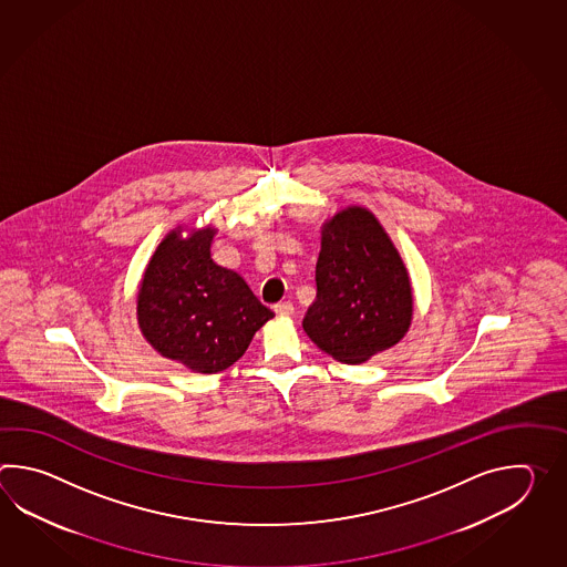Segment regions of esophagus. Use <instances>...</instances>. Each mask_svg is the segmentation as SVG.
<instances>
[{"instance_id": "esophagus-1", "label": "esophagus", "mask_w": 567, "mask_h": 567, "mask_svg": "<svg viewBox=\"0 0 567 567\" xmlns=\"http://www.w3.org/2000/svg\"><path fill=\"white\" fill-rule=\"evenodd\" d=\"M274 310H276L278 316H291L293 313V306L289 301H279V303L274 306Z\"/></svg>"}]
</instances>
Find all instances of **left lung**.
Wrapping results in <instances>:
<instances>
[{
  "label": "left lung",
  "instance_id": "8db88e82",
  "mask_svg": "<svg viewBox=\"0 0 567 567\" xmlns=\"http://www.w3.org/2000/svg\"><path fill=\"white\" fill-rule=\"evenodd\" d=\"M411 286L398 249L364 208L338 213L322 230L316 300L303 316L313 344L347 364L398 344L411 322Z\"/></svg>",
  "mask_w": 567,
  "mask_h": 567
}]
</instances>
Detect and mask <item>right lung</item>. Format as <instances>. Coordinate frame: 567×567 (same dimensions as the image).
<instances>
[{
	"label": "right lung",
	"mask_w": 567,
	"mask_h": 567,
	"mask_svg": "<svg viewBox=\"0 0 567 567\" xmlns=\"http://www.w3.org/2000/svg\"><path fill=\"white\" fill-rule=\"evenodd\" d=\"M215 230L181 239L169 233L145 269L137 320L150 344L196 373L213 374L239 361L274 312L245 279L210 257Z\"/></svg>",
	"instance_id": "1"
}]
</instances>
